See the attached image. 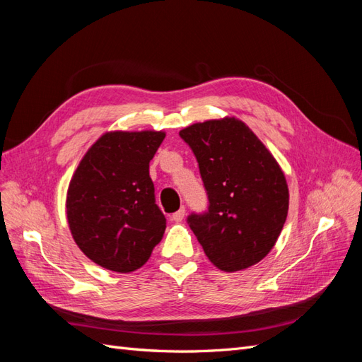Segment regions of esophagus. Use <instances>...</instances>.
Returning a JSON list of instances; mask_svg holds the SVG:
<instances>
[{"instance_id": "34e87169", "label": "esophagus", "mask_w": 362, "mask_h": 362, "mask_svg": "<svg viewBox=\"0 0 362 362\" xmlns=\"http://www.w3.org/2000/svg\"><path fill=\"white\" fill-rule=\"evenodd\" d=\"M184 216H185V208L181 206L177 213L172 214V221H173V222H181L182 218H184Z\"/></svg>"}]
</instances>
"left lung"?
<instances>
[{
  "instance_id": "8db88e82",
  "label": "left lung",
  "mask_w": 362,
  "mask_h": 362,
  "mask_svg": "<svg viewBox=\"0 0 362 362\" xmlns=\"http://www.w3.org/2000/svg\"><path fill=\"white\" fill-rule=\"evenodd\" d=\"M198 160L208 210L187 223L205 255L225 272L264 258L286 223L288 185L278 161L235 117L206 120L180 131Z\"/></svg>"
}]
</instances>
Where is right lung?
Masks as SVG:
<instances>
[{
    "mask_svg": "<svg viewBox=\"0 0 362 362\" xmlns=\"http://www.w3.org/2000/svg\"><path fill=\"white\" fill-rule=\"evenodd\" d=\"M163 131H112L86 152L69 182L66 216L83 254L104 269L129 273L149 259L166 217L156 204L149 161Z\"/></svg>",
    "mask_w": 362,
    "mask_h": 362,
    "instance_id": "1",
    "label": "right lung"
}]
</instances>
